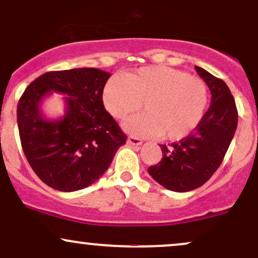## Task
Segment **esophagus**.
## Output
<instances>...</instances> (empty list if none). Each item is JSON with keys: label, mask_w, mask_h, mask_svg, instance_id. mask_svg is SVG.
I'll return each instance as SVG.
<instances>
[{"label": "esophagus", "mask_w": 258, "mask_h": 258, "mask_svg": "<svg viewBox=\"0 0 258 258\" xmlns=\"http://www.w3.org/2000/svg\"><path fill=\"white\" fill-rule=\"evenodd\" d=\"M126 144L133 145V146H140V145H142V140L138 138H134V136H129L128 140H126Z\"/></svg>", "instance_id": "1"}]
</instances>
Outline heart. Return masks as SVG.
I'll use <instances>...</instances> for the list:
<instances>
[{"instance_id":"obj_1","label":"heart","mask_w":258,"mask_h":258,"mask_svg":"<svg viewBox=\"0 0 258 258\" xmlns=\"http://www.w3.org/2000/svg\"><path fill=\"white\" fill-rule=\"evenodd\" d=\"M102 99L106 110L116 118L138 111L144 101L146 111L123 124L130 134L181 140L202 122L209 93L204 81L181 70L146 66L132 74L112 76L106 82Z\"/></svg>"}]
</instances>
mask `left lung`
<instances>
[{
	"mask_svg": "<svg viewBox=\"0 0 258 258\" xmlns=\"http://www.w3.org/2000/svg\"><path fill=\"white\" fill-rule=\"evenodd\" d=\"M211 92V104L193 133L170 146L160 145L163 158L148 168L154 180L174 192H188L204 184L222 163L238 125L237 106L220 78L195 66Z\"/></svg>",
	"mask_w": 258,
	"mask_h": 258,
	"instance_id": "1",
	"label": "left lung"
}]
</instances>
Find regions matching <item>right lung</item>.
<instances>
[{"label":"right lung","mask_w":258,"mask_h":258,"mask_svg":"<svg viewBox=\"0 0 258 258\" xmlns=\"http://www.w3.org/2000/svg\"><path fill=\"white\" fill-rule=\"evenodd\" d=\"M108 72L94 68L45 72L26 88L17 120L24 153L45 184L61 192L83 189L107 170L126 135L102 102ZM51 91L65 93L67 110L48 120L40 102Z\"/></svg>","instance_id":"1"}]
</instances>
